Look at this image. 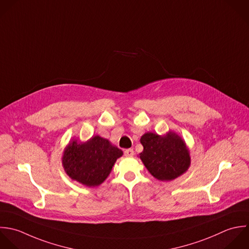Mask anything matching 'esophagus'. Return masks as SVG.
Returning <instances> with one entry per match:
<instances>
[{"label":"esophagus","mask_w":249,"mask_h":249,"mask_svg":"<svg viewBox=\"0 0 249 249\" xmlns=\"http://www.w3.org/2000/svg\"><path fill=\"white\" fill-rule=\"evenodd\" d=\"M124 155L127 156V157H132L134 156V150L132 148H129V149H126L124 151Z\"/></svg>","instance_id":"esophagus-1"}]
</instances>
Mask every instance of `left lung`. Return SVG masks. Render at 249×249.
<instances>
[{
	"label": "left lung",
	"mask_w": 249,
	"mask_h": 249,
	"mask_svg": "<svg viewBox=\"0 0 249 249\" xmlns=\"http://www.w3.org/2000/svg\"><path fill=\"white\" fill-rule=\"evenodd\" d=\"M143 150L139 154L147 171L158 180L171 181L187 172L191 165L190 151L176 132L165 135L152 132L141 138Z\"/></svg>",
	"instance_id": "left-lung-1"
}]
</instances>
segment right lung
Wrapping results in <instances>:
<instances>
[{
    "label": "right lung",
    "instance_id": "obj_1",
    "mask_svg": "<svg viewBox=\"0 0 249 249\" xmlns=\"http://www.w3.org/2000/svg\"><path fill=\"white\" fill-rule=\"evenodd\" d=\"M123 155L121 149L100 136L86 142L70 141L62 156L66 174L84 186L95 187L109 176L116 160Z\"/></svg>",
    "mask_w": 249,
    "mask_h": 249
}]
</instances>
